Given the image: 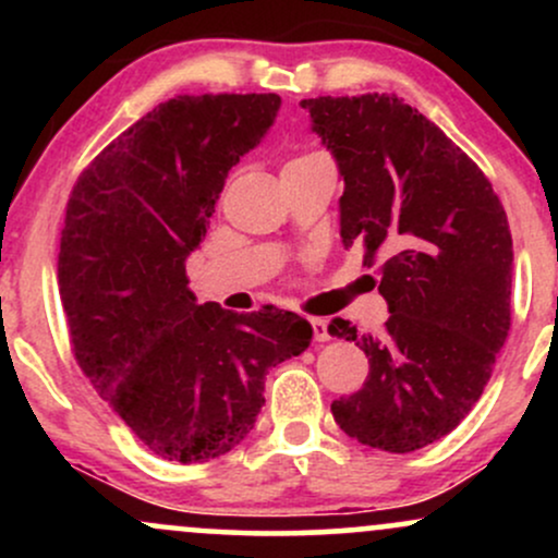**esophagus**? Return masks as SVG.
<instances>
[{"instance_id": "obj_1", "label": "esophagus", "mask_w": 558, "mask_h": 558, "mask_svg": "<svg viewBox=\"0 0 558 558\" xmlns=\"http://www.w3.org/2000/svg\"><path fill=\"white\" fill-rule=\"evenodd\" d=\"M310 325H312V330H315V341H319V343L330 341V330H328V323H325V319L310 317Z\"/></svg>"}]
</instances>
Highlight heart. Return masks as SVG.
<instances>
[{"label": "heart", "mask_w": 558, "mask_h": 558, "mask_svg": "<svg viewBox=\"0 0 558 558\" xmlns=\"http://www.w3.org/2000/svg\"><path fill=\"white\" fill-rule=\"evenodd\" d=\"M312 157H319V155H304V157H296V159H291V162H288V165H299V162H306V159H312Z\"/></svg>", "instance_id": "b5f03b06"}]
</instances>
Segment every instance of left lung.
Wrapping results in <instances>:
<instances>
[{
    "instance_id": "1",
    "label": "left lung",
    "mask_w": 558,
    "mask_h": 558,
    "mask_svg": "<svg viewBox=\"0 0 558 558\" xmlns=\"http://www.w3.org/2000/svg\"><path fill=\"white\" fill-rule=\"evenodd\" d=\"M343 178V246L380 265L390 317L330 336L369 356L364 388L330 403L345 435L390 453L417 451L462 422L488 386L511 325L509 220L483 170L396 94L301 101Z\"/></svg>"
}]
</instances>
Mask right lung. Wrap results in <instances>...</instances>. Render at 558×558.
<instances>
[{
  "label": "right lung",
  "instance_id": "add662e5",
  "mask_svg": "<svg viewBox=\"0 0 558 558\" xmlns=\"http://www.w3.org/2000/svg\"><path fill=\"white\" fill-rule=\"evenodd\" d=\"M278 110V94L178 96L120 133L70 194L57 280L73 354L168 462L239 446L265 407L267 373L312 341L293 312L196 304L185 278L230 168Z\"/></svg>",
  "mask_w": 558,
  "mask_h": 558
}]
</instances>
